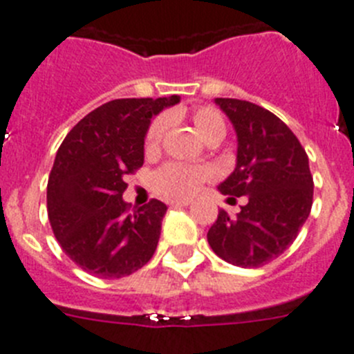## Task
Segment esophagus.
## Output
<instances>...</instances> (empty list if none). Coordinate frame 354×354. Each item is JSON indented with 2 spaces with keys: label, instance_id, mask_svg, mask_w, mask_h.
Here are the masks:
<instances>
[{
  "label": "esophagus",
  "instance_id": "esophagus-1",
  "mask_svg": "<svg viewBox=\"0 0 354 354\" xmlns=\"http://www.w3.org/2000/svg\"><path fill=\"white\" fill-rule=\"evenodd\" d=\"M192 201L190 199H174L171 201V206H189Z\"/></svg>",
  "mask_w": 354,
  "mask_h": 354
}]
</instances>
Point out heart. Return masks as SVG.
<instances>
[{
  "instance_id": "b5f03b06",
  "label": "heart",
  "mask_w": 354,
  "mask_h": 354,
  "mask_svg": "<svg viewBox=\"0 0 354 354\" xmlns=\"http://www.w3.org/2000/svg\"><path fill=\"white\" fill-rule=\"evenodd\" d=\"M192 123L201 139L206 142L225 136V122L222 114L213 107H199L192 113ZM167 120L164 116L155 118L148 132H146V151H155L160 145L162 133H164ZM212 176V169L205 165H185L178 162L165 164L164 167L155 173L153 189L167 197H189L197 190L201 183Z\"/></svg>"
}]
</instances>
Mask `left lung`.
<instances>
[{
  "label": "left lung",
  "mask_w": 354,
  "mask_h": 354,
  "mask_svg": "<svg viewBox=\"0 0 354 354\" xmlns=\"http://www.w3.org/2000/svg\"><path fill=\"white\" fill-rule=\"evenodd\" d=\"M215 104L236 132V167L218 190L247 196V203L236 216L218 212L208 243L234 266L259 268L295 241L310 213L314 181L308 157L289 127L270 111L238 98H215Z\"/></svg>",
  "instance_id": "8db88e82"
}]
</instances>
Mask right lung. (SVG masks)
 Masks as SVG:
<instances>
[{
	"mask_svg": "<svg viewBox=\"0 0 354 354\" xmlns=\"http://www.w3.org/2000/svg\"><path fill=\"white\" fill-rule=\"evenodd\" d=\"M178 102V95L111 100L86 114L59 146L47 213L56 240L84 272L120 279L153 256L167 206L151 199L130 212L123 178L145 162L151 120Z\"/></svg>",
	"mask_w": 354,
	"mask_h": 354,
	"instance_id": "add662e5",
	"label": "right lung"
}]
</instances>
